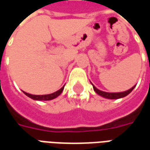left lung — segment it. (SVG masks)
I'll return each mask as SVG.
<instances>
[{"mask_svg":"<svg viewBox=\"0 0 150 150\" xmlns=\"http://www.w3.org/2000/svg\"><path fill=\"white\" fill-rule=\"evenodd\" d=\"M91 85L93 86V89H94L95 92H96V94H98L99 96H100L102 97L106 98V99H109V100H116V99L125 97L126 96H128V95H129L136 87V85H134V86H133L132 88H130V89H129V90H127V91H122V92H106V91H100V90H99V89L96 88L92 83H91Z\"/></svg>","mask_w":150,"mask_h":150,"instance_id":"1","label":"left lung"}]
</instances>
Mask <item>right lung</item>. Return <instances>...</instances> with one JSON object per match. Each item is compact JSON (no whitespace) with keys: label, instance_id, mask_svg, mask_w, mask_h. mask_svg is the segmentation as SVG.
<instances>
[{"label":"right lung","instance_id":"obj_1","mask_svg":"<svg viewBox=\"0 0 150 150\" xmlns=\"http://www.w3.org/2000/svg\"><path fill=\"white\" fill-rule=\"evenodd\" d=\"M63 89H64V86L62 88H60L59 90L55 91V92L48 95H32L29 94V93L25 92V91H23V92H24L25 95L27 96L28 97L31 98L32 100H54V99L58 97L59 95L62 93Z\"/></svg>","mask_w":150,"mask_h":150}]
</instances>
